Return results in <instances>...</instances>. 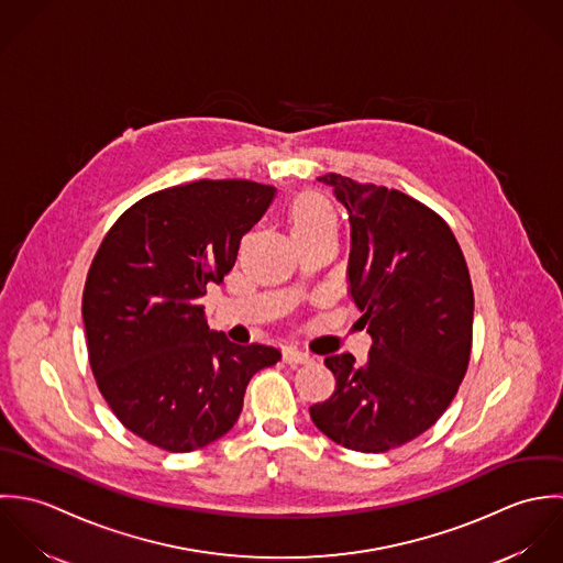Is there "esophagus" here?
Here are the masks:
<instances>
[{
  "mask_svg": "<svg viewBox=\"0 0 563 563\" xmlns=\"http://www.w3.org/2000/svg\"><path fill=\"white\" fill-rule=\"evenodd\" d=\"M283 356H285V361L291 363V365H296V363H311V361H313L311 354H307V352H302V350H298V347H285Z\"/></svg>",
  "mask_w": 563,
  "mask_h": 563,
  "instance_id": "obj_1",
  "label": "esophagus"
}]
</instances>
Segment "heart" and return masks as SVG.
Listing matches in <instances>:
<instances>
[{"label": "heart", "mask_w": 563, "mask_h": 563, "mask_svg": "<svg viewBox=\"0 0 563 563\" xmlns=\"http://www.w3.org/2000/svg\"><path fill=\"white\" fill-rule=\"evenodd\" d=\"M289 224L294 230V236L309 234V232L335 225V211L327 202V198H322L320 194H302L291 205Z\"/></svg>", "instance_id": "1"}]
</instances>
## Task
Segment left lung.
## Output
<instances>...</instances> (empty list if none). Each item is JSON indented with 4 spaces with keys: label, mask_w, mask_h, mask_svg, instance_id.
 <instances>
[{
    "label": "left lung",
    "mask_w": 563,
    "mask_h": 563,
    "mask_svg": "<svg viewBox=\"0 0 563 563\" xmlns=\"http://www.w3.org/2000/svg\"><path fill=\"white\" fill-rule=\"evenodd\" d=\"M347 209L350 296L372 335L363 365L350 352L324 365L338 387L313 424L343 449L387 452L431 429L470 363L474 291L450 225L416 198L329 174Z\"/></svg>",
    "instance_id": "obj_1"
}]
</instances>
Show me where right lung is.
Here are the masks:
<instances>
[{
    "instance_id": "obj_1",
    "label": "right lung",
    "mask_w": 563,
    "mask_h": 563,
    "mask_svg": "<svg viewBox=\"0 0 563 563\" xmlns=\"http://www.w3.org/2000/svg\"><path fill=\"white\" fill-rule=\"evenodd\" d=\"M274 187L196 180L150 194L102 239L82 291L89 363L117 420L167 452L225 435L250 378L280 361L276 345L209 331L200 298L232 269L239 241Z\"/></svg>"
}]
</instances>
